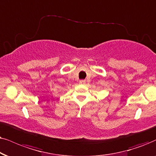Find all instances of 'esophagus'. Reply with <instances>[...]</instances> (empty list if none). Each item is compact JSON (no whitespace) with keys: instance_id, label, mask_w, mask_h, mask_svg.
<instances>
[{"instance_id":"obj_1","label":"esophagus","mask_w":156,"mask_h":156,"mask_svg":"<svg viewBox=\"0 0 156 156\" xmlns=\"http://www.w3.org/2000/svg\"><path fill=\"white\" fill-rule=\"evenodd\" d=\"M79 83H80V84H85V83H86V80H80V81H79Z\"/></svg>"}]
</instances>
